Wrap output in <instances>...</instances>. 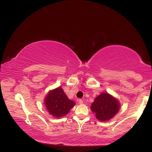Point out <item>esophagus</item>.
Wrapping results in <instances>:
<instances>
[{
  "label": "esophagus",
  "instance_id": "obj_1",
  "mask_svg": "<svg viewBox=\"0 0 152 152\" xmlns=\"http://www.w3.org/2000/svg\"><path fill=\"white\" fill-rule=\"evenodd\" d=\"M79 104H83V100H82V99H79Z\"/></svg>",
  "mask_w": 152,
  "mask_h": 152
}]
</instances>
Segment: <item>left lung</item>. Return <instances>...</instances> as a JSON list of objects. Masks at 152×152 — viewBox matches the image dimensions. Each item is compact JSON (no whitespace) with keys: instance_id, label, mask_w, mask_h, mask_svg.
Instances as JSON below:
<instances>
[{"instance_id":"8db88e82","label":"left lung","mask_w":152,"mask_h":152,"mask_svg":"<svg viewBox=\"0 0 152 152\" xmlns=\"http://www.w3.org/2000/svg\"><path fill=\"white\" fill-rule=\"evenodd\" d=\"M120 103L113 95L102 92L95 99L91 109L100 121H107L112 119L120 108Z\"/></svg>"}]
</instances>
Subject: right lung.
Listing matches in <instances>:
<instances>
[{
  "label": "right lung",
  "instance_id": "add662e5",
  "mask_svg": "<svg viewBox=\"0 0 152 152\" xmlns=\"http://www.w3.org/2000/svg\"><path fill=\"white\" fill-rule=\"evenodd\" d=\"M44 104L50 115L58 118L66 116L76 103L69 99L61 87H58L47 93Z\"/></svg>",
  "mask_w": 152,
  "mask_h": 152
}]
</instances>
